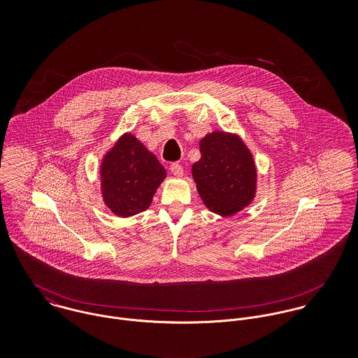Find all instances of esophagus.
<instances>
[{"instance_id":"esophagus-1","label":"esophagus","mask_w":358,"mask_h":358,"mask_svg":"<svg viewBox=\"0 0 358 358\" xmlns=\"http://www.w3.org/2000/svg\"><path fill=\"white\" fill-rule=\"evenodd\" d=\"M171 172L175 175V176H182L183 175V166L179 164V162H173L171 165Z\"/></svg>"}]
</instances>
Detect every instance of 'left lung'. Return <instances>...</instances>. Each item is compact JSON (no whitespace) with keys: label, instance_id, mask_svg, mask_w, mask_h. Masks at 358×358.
<instances>
[{"label":"left lung","instance_id":"left-lung-1","mask_svg":"<svg viewBox=\"0 0 358 358\" xmlns=\"http://www.w3.org/2000/svg\"><path fill=\"white\" fill-rule=\"evenodd\" d=\"M201 158L193 165V178L205 205L215 213L230 216L255 196L254 158L240 138L212 132L200 142Z\"/></svg>","mask_w":358,"mask_h":358}]
</instances>
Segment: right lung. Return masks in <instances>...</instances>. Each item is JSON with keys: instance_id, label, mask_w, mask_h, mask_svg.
<instances>
[{"instance_id": "1", "label": "right lung", "mask_w": 358, "mask_h": 358, "mask_svg": "<svg viewBox=\"0 0 358 358\" xmlns=\"http://www.w3.org/2000/svg\"><path fill=\"white\" fill-rule=\"evenodd\" d=\"M101 175L104 203L127 217L150 206L166 172L155 155L128 134L104 155Z\"/></svg>"}]
</instances>
